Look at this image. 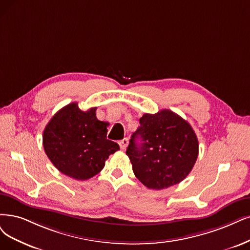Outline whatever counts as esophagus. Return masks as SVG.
Returning a JSON list of instances; mask_svg holds the SVG:
<instances>
[{"label":"esophagus","instance_id":"obj_1","mask_svg":"<svg viewBox=\"0 0 250 250\" xmlns=\"http://www.w3.org/2000/svg\"><path fill=\"white\" fill-rule=\"evenodd\" d=\"M118 144H119V146H120V149L125 150V149L126 148V147H127V145H128V140L126 139V138H125V139H123L122 141H119Z\"/></svg>","mask_w":250,"mask_h":250}]
</instances>
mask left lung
<instances>
[{
    "instance_id": "1",
    "label": "left lung",
    "mask_w": 250,
    "mask_h": 250,
    "mask_svg": "<svg viewBox=\"0 0 250 250\" xmlns=\"http://www.w3.org/2000/svg\"><path fill=\"white\" fill-rule=\"evenodd\" d=\"M198 153V138L190 125L168 109L145 113L126 148L136 177L146 188L156 190L186 178Z\"/></svg>"
}]
</instances>
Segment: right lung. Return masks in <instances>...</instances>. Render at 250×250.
I'll return each mask as SVG.
<instances>
[{
	"mask_svg": "<svg viewBox=\"0 0 250 250\" xmlns=\"http://www.w3.org/2000/svg\"><path fill=\"white\" fill-rule=\"evenodd\" d=\"M71 103L53 115L43 132V146L50 162L62 174L76 180L94 177L104 168L119 145L107 139V123Z\"/></svg>",
	"mask_w": 250,
	"mask_h": 250,
	"instance_id": "right-lung-1",
	"label": "right lung"
}]
</instances>
